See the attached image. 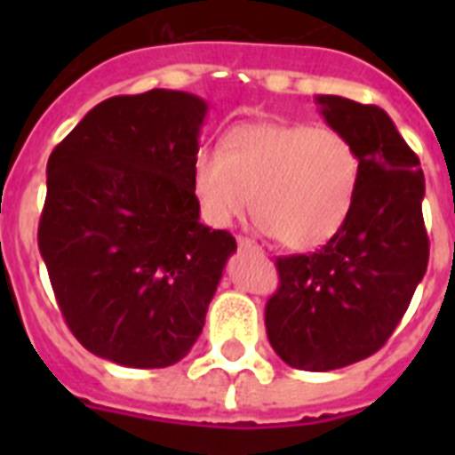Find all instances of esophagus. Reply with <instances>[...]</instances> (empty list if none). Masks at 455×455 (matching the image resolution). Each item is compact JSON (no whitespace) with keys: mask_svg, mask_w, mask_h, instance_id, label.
Returning <instances> with one entry per match:
<instances>
[{"mask_svg":"<svg viewBox=\"0 0 455 455\" xmlns=\"http://www.w3.org/2000/svg\"><path fill=\"white\" fill-rule=\"evenodd\" d=\"M238 248L245 250V252H262V248H259L255 241H250V238H243V235H238Z\"/></svg>","mask_w":455,"mask_h":455,"instance_id":"obj_1","label":"esophagus"}]
</instances>
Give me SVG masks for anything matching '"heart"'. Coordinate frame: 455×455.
I'll list each match as a JSON object with an SVG mask.
<instances>
[{
    "instance_id": "1",
    "label": "heart",
    "mask_w": 455,
    "mask_h": 455,
    "mask_svg": "<svg viewBox=\"0 0 455 455\" xmlns=\"http://www.w3.org/2000/svg\"><path fill=\"white\" fill-rule=\"evenodd\" d=\"M361 157L352 139L304 123L238 124L221 151L200 148L191 191L203 220L227 228L250 210L285 248L316 250L352 214Z\"/></svg>"
}]
</instances>
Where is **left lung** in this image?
Masks as SVG:
<instances>
[{
  "mask_svg": "<svg viewBox=\"0 0 455 455\" xmlns=\"http://www.w3.org/2000/svg\"><path fill=\"white\" fill-rule=\"evenodd\" d=\"M328 127L352 139L361 181L352 214L314 255L278 257L264 321L274 352L299 371H335L375 354L409 309L430 259L420 160L378 106L321 94Z\"/></svg>",
  "mask_w": 455,
  "mask_h": 455,
  "instance_id": "8db88e82",
  "label": "left lung"
}]
</instances>
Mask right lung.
<instances>
[{
    "label": "right lung",
    "mask_w": 455,
    "mask_h": 455,
    "mask_svg": "<svg viewBox=\"0 0 455 455\" xmlns=\"http://www.w3.org/2000/svg\"><path fill=\"white\" fill-rule=\"evenodd\" d=\"M205 116L188 92L113 96L49 156L39 252L68 328L101 359L172 366L203 332L235 252L191 191Z\"/></svg>",
    "instance_id": "1"
}]
</instances>
